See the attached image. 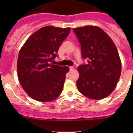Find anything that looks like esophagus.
<instances>
[{"label": "esophagus", "instance_id": "obj_1", "mask_svg": "<svg viewBox=\"0 0 133 133\" xmlns=\"http://www.w3.org/2000/svg\"><path fill=\"white\" fill-rule=\"evenodd\" d=\"M74 69H75V68H74V67H73V66L69 67V70H70V71H73Z\"/></svg>", "mask_w": 133, "mask_h": 133}]
</instances>
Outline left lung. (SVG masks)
Segmentation results:
<instances>
[{
    "mask_svg": "<svg viewBox=\"0 0 133 133\" xmlns=\"http://www.w3.org/2000/svg\"><path fill=\"white\" fill-rule=\"evenodd\" d=\"M81 45V55L88 64L78 67L79 92L94 100L107 97L114 91L121 75L122 64L115 43L100 28H73Z\"/></svg>",
    "mask_w": 133,
    "mask_h": 133,
    "instance_id": "left-lung-1",
    "label": "left lung"
}]
</instances>
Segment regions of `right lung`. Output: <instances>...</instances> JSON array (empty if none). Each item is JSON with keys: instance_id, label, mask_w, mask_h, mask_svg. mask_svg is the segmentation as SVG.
<instances>
[{"instance_id": "right-lung-1", "label": "right lung", "mask_w": 133, "mask_h": 133, "mask_svg": "<svg viewBox=\"0 0 133 133\" xmlns=\"http://www.w3.org/2000/svg\"><path fill=\"white\" fill-rule=\"evenodd\" d=\"M69 32V28L43 27L28 38L20 50L18 80L24 90L34 100L52 101L62 91L69 68L52 62Z\"/></svg>"}]
</instances>
